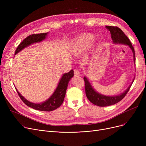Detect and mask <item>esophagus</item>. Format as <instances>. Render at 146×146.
Returning <instances> with one entry per match:
<instances>
[{"instance_id":"obj_1","label":"esophagus","mask_w":146,"mask_h":146,"mask_svg":"<svg viewBox=\"0 0 146 146\" xmlns=\"http://www.w3.org/2000/svg\"><path fill=\"white\" fill-rule=\"evenodd\" d=\"M74 74L76 76H79L80 75V73L78 70H74Z\"/></svg>"}]
</instances>
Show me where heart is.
<instances>
[{
	"instance_id": "b5f03b06",
	"label": "heart",
	"mask_w": 146,
	"mask_h": 146,
	"mask_svg": "<svg viewBox=\"0 0 146 146\" xmlns=\"http://www.w3.org/2000/svg\"><path fill=\"white\" fill-rule=\"evenodd\" d=\"M94 36L86 35L78 41L73 47V52L76 55H80L85 52L94 42Z\"/></svg>"
}]
</instances>
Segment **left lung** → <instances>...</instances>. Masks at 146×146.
Listing matches in <instances>:
<instances>
[{"instance_id":"8db88e82","label":"left lung","mask_w":146,"mask_h":146,"mask_svg":"<svg viewBox=\"0 0 146 146\" xmlns=\"http://www.w3.org/2000/svg\"><path fill=\"white\" fill-rule=\"evenodd\" d=\"M105 28L108 29L109 31H110L111 38L114 44L127 45L131 48L133 52L134 62L135 63V58L134 47H133V45L131 42H130L129 40L128 39V38L125 35L123 31H122L120 28L117 27L106 26ZM83 79L85 83V92L88 99H89V101L90 102L98 106H108L114 105L121 101L127 94L128 90L130 89V87H131L132 85V83L134 80V79H133L131 85L127 88V89L123 93L115 96H106L99 94L98 92H96L92 87V86L89 79L86 77V76L84 77Z\"/></svg>"}]
</instances>
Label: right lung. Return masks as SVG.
I'll list each match as a JSON object with an SVG mask.
<instances>
[{
  "label": "right lung",
  "mask_w": 146,
  "mask_h": 146,
  "mask_svg": "<svg viewBox=\"0 0 146 146\" xmlns=\"http://www.w3.org/2000/svg\"><path fill=\"white\" fill-rule=\"evenodd\" d=\"M47 35L48 33L33 34L27 36L25 39L18 45L16 51H15V54L16 55L17 54L22 51L23 49L27 47L29 45H31L34 43L41 42L42 41L45 39V38ZM73 70H70L67 73L63 74V76H61V78L60 79L58 83V85L56 90L54 92V93L51 95V96L46 101L39 104L34 103L28 101L27 99H25L24 96H22V95L17 89V88H16L17 93L19 95L20 98L22 99V101L27 106L38 111H51L58 108V107L62 104L66 95V90L68 86V82L73 77Z\"/></svg>",
  "instance_id": "right-lung-1"
}]
</instances>
